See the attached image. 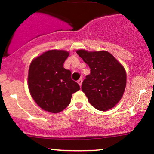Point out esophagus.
<instances>
[{
  "instance_id": "obj_1",
  "label": "esophagus",
  "mask_w": 154,
  "mask_h": 154,
  "mask_svg": "<svg viewBox=\"0 0 154 154\" xmlns=\"http://www.w3.org/2000/svg\"><path fill=\"white\" fill-rule=\"evenodd\" d=\"M77 82H78V84L79 85V86L82 85V78H80L79 79H78V80H77Z\"/></svg>"
}]
</instances>
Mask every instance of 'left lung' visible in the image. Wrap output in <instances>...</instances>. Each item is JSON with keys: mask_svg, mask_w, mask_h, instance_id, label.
Here are the masks:
<instances>
[{"mask_svg": "<svg viewBox=\"0 0 154 154\" xmlns=\"http://www.w3.org/2000/svg\"><path fill=\"white\" fill-rule=\"evenodd\" d=\"M91 69L82 82V91L90 103L100 111L111 109L119 101L126 87V72L107 51H77Z\"/></svg>", "mask_w": 154, "mask_h": 154, "instance_id": "obj_1", "label": "left lung"}]
</instances>
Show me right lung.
<instances>
[{
    "label": "right lung",
    "instance_id": "right-lung-1",
    "mask_svg": "<svg viewBox=\"0 0 154 154\" xmlns=\"http://www.w3.org/2000/svg\"><path fill=\"white\" fill-rule=\"evenodd\" d=\"M67 51H48L32 61L28 74L30 94L40 108L59 113L68 106L72 94L79 85L72 79V72L63 67Z\"/></svg>",
    "mask_w": 154,
    "mask_h": 154
}]
</instances>
